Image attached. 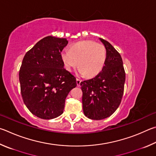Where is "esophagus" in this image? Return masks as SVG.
Returning a JSON list of instances; mask_svg holds the SVG:
<instances>
[{
	"label": "esophagus",
	"instance_id": "esophagus-1",
	"mask_svg": "<svg viewBox=\"0 0 156 156\" xmlns=\"http://www.w3.org/2000/svg\"><path fill=\"white\" fill-rule=\"evenodd\" d=\"M81 82V80H80V79H78L76 78V84H77L78 86H80V83Z\"/></svg>",
	"mask_w": 156,
	"mask_h": 156
}]
</instances>
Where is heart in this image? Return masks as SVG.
Instances as JSON below:
<instances>
[{
  "mask_svg": "<svg viewBox=\"0 0 156 156\" xmlns=\"http://www.w3.org/2000/svg\"><path fill=\"white\" fill-rule=\"evenodd\" d=\"M61 57L66 69L71 71L78 66L81 75L93 76L104 66L106 52L104 46L92 40H82L70 46V50H63Z\"/></svg>",
  "mask_w": 156,
  "mask_h": 156,
  "instance_id": "heart-1",
  "label": "heart"
}]
</instances>
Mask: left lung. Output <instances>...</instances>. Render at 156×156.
Returning a JSON list of instances; mask_svg holds the SVG:
<instances>
[{
    "mask_svg": "<svg viewBox=\"0 0 156 156\" xmlns=\"http://www.w3.org/2000/svg\"><path fill=\"white\" fill-rule=\"evenodd\" d=\"M99 40L106 49L105 65L95 77L80 83L83 113L92 120L108 118L117 110L123 95L125 81L121 55L108 41Z\"/></svg>",
    "mask_w": 156,
    "mask_h": 156,
    "instance_id": "1",
    "label": "left lung"
}]
</instances>
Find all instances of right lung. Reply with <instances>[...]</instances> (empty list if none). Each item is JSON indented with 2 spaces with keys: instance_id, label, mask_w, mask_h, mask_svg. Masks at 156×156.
<instances>
[{
  "instance_id": "obj_1",
  "label": "right lung",
  "mask_w": 156,
  "mask_h": 156,
  "mask_svg": "<svg viewBox=\"0 0 156 156\" xmlns=\"http://www.w3.org/2000/svg\"><path fill=\"white\" fill-rule=\"evenodd\" d=\"M66 38L47 36L24 55L19 81L23 101L38 118L53 119L63 113L65 99L76 86V78L64 67L61 52Z\"/></svg>"
}]
</instances>
